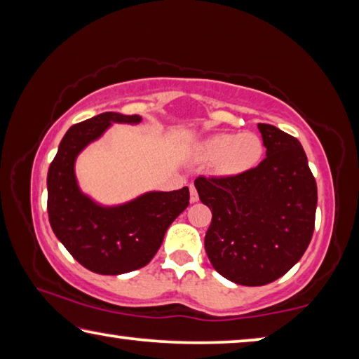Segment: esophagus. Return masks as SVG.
Here are the masks:
<instances>
[{
	"label": "esophagus",
	"instance_id": "esophagus-1",
	"mask_svg": "<svg viewBox=\"0 0 359 359\" xmlns=\"http://www.w3.org/2000/svg\"><path fill=\"white\" fill-rule=\"evenodd\" d=\"M190 201L191 203H198L199 201V194L196 191V188H194V185H190Z\"/></svg>",
	"mask_w": 359,
	"mask_h": 359
}]
</instances>
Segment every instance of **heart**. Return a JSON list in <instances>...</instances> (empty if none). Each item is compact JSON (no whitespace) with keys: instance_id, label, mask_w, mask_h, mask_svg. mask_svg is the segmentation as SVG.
<instances>
[{"instance_id":"obj_1","label":"heart","mask_w":359,"mask_h":359,"mask_svg":"<svg viewBox=\"0 0 359 359\" xmlns=\"http://www.w3.org/2000/svg\"><path fill=\"white\" fill-rule=\"evenodd\" d=\"M264 145L261 137L252 131L214 133L203 137L193 147V160L210 161V171L217 177H236L250 171L263 156Z\"/></svg>"}]
</instances>
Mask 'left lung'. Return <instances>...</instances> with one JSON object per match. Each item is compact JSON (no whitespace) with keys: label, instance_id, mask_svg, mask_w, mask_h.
Returning <instances> with one entry per match:
<instances>
[{"label":"left lung","instance_id":"8db88e82","mask_svg":"<svg viewBox=\"0 0 359 359\" xmlns=\"http://www.w3.org/2000/svg\"><path fill=\"white\" fill-rule=\"evenodd\" d=\"M266 158L236 177L194 180L212 210L204 247L228 280L261 287L293 267L311 244L317 184L301 142L274 125L258 123Z\"/></svg>","mask_w":359,"mask_h":359}]
</instances>
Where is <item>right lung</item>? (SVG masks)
Segmentation results:
<instances>
[{
    "instance_id": "obj_1",
    "label": "right lung",
    "mask_w": 359,
    "mask_h": 359,
    "mask_svg": "<svg viewBox=\"0 0 359 359\" xmlns=\"http://www.w3.org/2000/svg\"><path fill=\"white\" fill-rule=\"evenodd\" d=\"M139 115L104 112L66 131L47 174L48 222L76 261L102 276L136 271L155 257L171 223L190 204L188 187L145 191L135 199L104 205L83 193L76 160L114 123L137 125Z\"/></svg>"
}]
</instances>
